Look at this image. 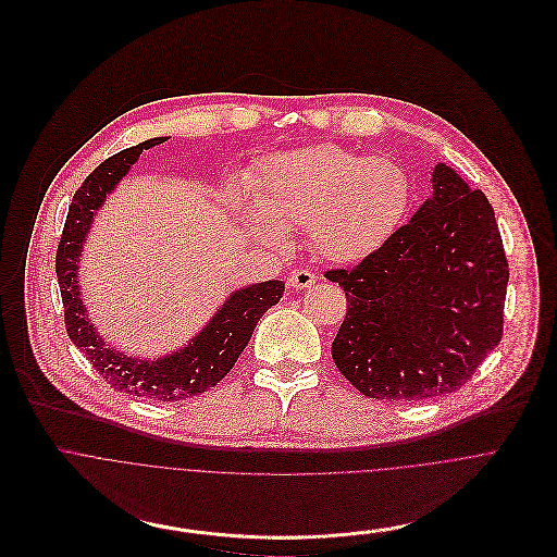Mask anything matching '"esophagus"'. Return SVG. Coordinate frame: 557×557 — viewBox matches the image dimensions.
Instances as JSON below:
<instances>
[{
    "label": "esophagus",
    "mask_w": 557,
    "mask_h": 557,
    "mask_svg": "<svg viewBox=\"0 0 557 557\" xmlns=\"http://www.w3.org/2000/svg\"><path fill=\"white\" fill-rule=\"evenodd\" d=\"M289 285L292 287H296V289H307V287H311L313 283H315V274L313 272H309V270H302V268H298V270H292L289 272Z\"/></svg>",
    "instance_id": "1"
}]
</instances>
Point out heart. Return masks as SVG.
Listing matches in <instances>:
<instances>
[{"mask_svg": "<svg viewBox=\"0 0 557 557\" xmlns=\"http://www.w3.org/2000/svg\"><path fill=\"white\" fill-rule=\"evenodd\" d=\"M412 182L393 158H369L338 145H311L265 160L257 180V233L309 228L329 261L354 263L377 252L399 228Z\"/></svg>", "mask_w": 557, "mask_h": 557, "instance_id": "heart-1", "label": "heart"}]
</instances>
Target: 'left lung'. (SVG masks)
<instances>
[{"mask_svg":"<svg viewBox=\"0 0 557 557\" xmlns=\"http://www.w3.org/2000/svg\"><path fill=\"white\" fill-rule=\"evenodd\" d=\"M432 188L377 252L324 272L347 294L333 362L373 399L455 393L503 338L509 263L494 208L446 164Z\"/></svg>","mask_w":557,"mask_h":557,"instance_id":"obj_1","label":"left lung"}]
</instances>
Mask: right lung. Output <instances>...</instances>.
Segmentation results:
<instances>
[{"instance_id": "obj_1", "label": "right lung", "mask_w": 557, "mask_h": 557, "mask_svg": "<svg viewBox=\"0 0 557 557\" xmlns=\"http://www.w3.org/2000/svg\"><path fill=\"white\" fill-rule=\"evenodd\" d=\"M166 138H153L138 147L125 149L98 164L72 197L61 242L57 248V278L63 300V318L70 341L85 354L107 384L121 393L153 401H180L201 395L224 380L237 358L250 343L252 331L261 315L281 300L285 283L265 281L235 292L212 320L201 329L184 349L160 360L127 358L102 343L98 331L85 315V305L78 296V257L85 235L102 206L107 193L123 180L138 162L145 149L162 145Z\"/></svg>"}]
</instances>
